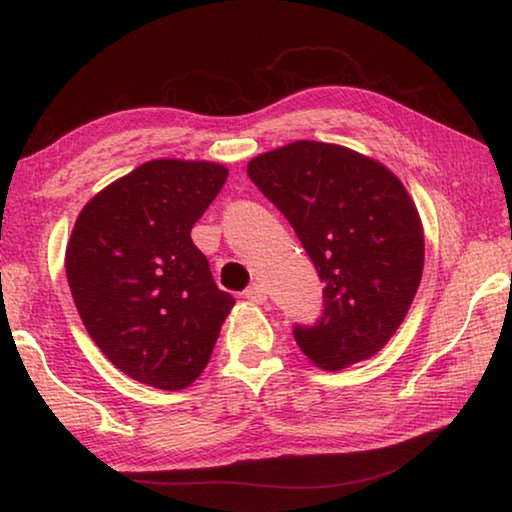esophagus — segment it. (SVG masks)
I'll use <instances>...</instances> for the list:
<instances>
[{"label":"esophagus","mask_w":512,"mask_h":512,"mask_svg":"<svg viewBox=\"0 0 512 512\" xmlns=\"http://www.w3.org/2000/svg\"><path fill=\"white\" fill-rule=\"evenodd\" d=\"M243 298H248L250 303H264L266 289L262 285H250L246 291H243Z\"/></svg>","instance_id":"obj_1"}]
</instances>
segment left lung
I'll use <instances>...</instances> for the list:
<instances>
[{
	"mask_svg": "<svg viewBox=\"0 0 512 512\" xmlns=\"http://www.w3.org/2000/svg\"><path fill=\"white\" fill-rule=\"evenodd\" d=\"M248 175L285 214L326 285L321 319L294 328L300 351L326 371L373 358L399 330L424 273V227L399 177L319 141L259 154Z\"/></svg>",
	"mask_w": 512,
	"mask_h": 512,
	"instance_id": "obj_1",
	"label": "left lung"
}]
</instances>
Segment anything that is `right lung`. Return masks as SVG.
Instances as JSON below:
<instances>
[{
  "mask_svg": "<svg viewBox=\"0 0 512 512\" xmlns=\"http://www.w3.org/2000/svg\"><path fill=\"white\" fill-rule=\"evenodd\" d=\"M225 180L212 161H145L88 200L72 227L66 275L81 321L143 385L189 387L234 307L191 241Z\"/></svg>",
  "mask_w": 512,
  "mask_h": 512,
  "instance_id": "add662e5",
  "label": "right lung"
}]
</instances>
